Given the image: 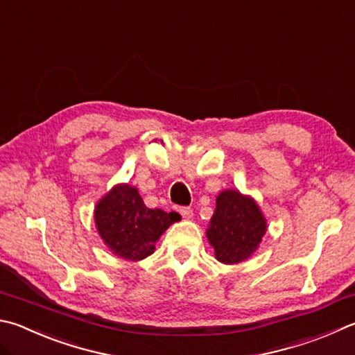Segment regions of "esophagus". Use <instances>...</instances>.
Returning <instances> with one entry per match:
<instances>
[{
	"label": "esophagus",
	"instance_id": "1",
	"mask_svg": "<svg viewBox=\"0 0 355 355\" xmlns=\"http://www.w3.org/2000/svg\"><path fill=\"white\" fill-rule=\"evenodd\" d=\"M178 212L182 214L183 218H191L192 214H194V211H192L191 208H188V206H182V208H178Z\"/></svg>",
	"mask_w": 355,
	"mask_h": 355
}]
</instances>
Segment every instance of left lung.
Returning <instances> with one entry per match:
<instances>
[{"mask_svg": "<svg viewBox=\"0 0 355 355\" xmlns=\"http://www.w3.org/2000/svg\"><path fill=\"white\" fill-rule=\"evenodd\" d=\"M266 230V218L253 198L237 191H223L216 200L206 236L218 261L237 263L257 248Z\"/></svg>", "mask_w": 355, "mask_h": 355, "instance_id": "left-lung-1", "label": "left lung"}]
</instances>
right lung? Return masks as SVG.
<instances>
[{"mask_svg":"<svg viewBox=\"0 0 355 355\" xmlns=\"http://www.w3.org/2000/svg\"><path fill=\"white\" fill-rule=\"evenodd\" d=\"M178 218L177 212L147 208L138 189L128 184L114 186L94 211L96 227L108 248L130 261L152 254L153 243Z\"/></svg>","mask_w":355,"mask_h":355,"instance_id":"1","label":"right lung"}]
</instances>
